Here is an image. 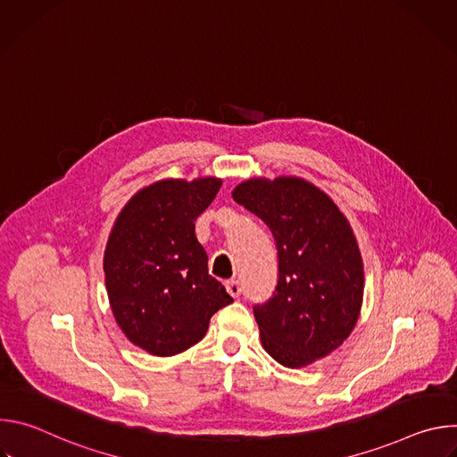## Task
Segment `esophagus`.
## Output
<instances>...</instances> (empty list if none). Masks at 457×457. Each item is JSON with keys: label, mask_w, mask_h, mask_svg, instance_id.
<instances>
[{"label": "esophagus", "mask_w": 457, "mask_h": 457, "mask_svg": "<svg viewBox=\"0 0 457 457\" xmlns=\"http://www.w3.org/2000/svg\"><path fill=\"white\" fill-rule=\"evenodd\" d=\"M226 289H228V293H229L233 298H238L240 293H242V286H240L238 280H228V282H226Z\"/></svg>", "instance_id": "esophagus-1"}]
</instances>
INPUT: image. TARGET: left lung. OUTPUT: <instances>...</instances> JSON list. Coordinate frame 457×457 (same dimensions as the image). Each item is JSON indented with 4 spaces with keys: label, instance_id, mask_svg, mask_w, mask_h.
<instances>
[{
    "label": "left lung",
    "instance_id": "8db88e82",
    "mask_svg": "<svg viewBox=\"0 0 457 457\" xmlns=\"http://www.w3.org/2000/svg\"><path fill=\"white\" fill-rule=\"evenodd\" d=\"M233 199L262 219L278 249L273 296L254 305L262 347L300 369L329 356L353 333L363 302V262L347 217L302 177H253Z\"/></svg>",
    "mask_w": 457,
    "mask_h": 457
}]
</instances>
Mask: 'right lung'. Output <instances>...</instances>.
Listing matches in <instances>:
<instances>
[{"label":"right lung","instance_id":"add662e5","mask_svg":"<svg viewBox=\"0 0 457 457\" xmlns=\"http://www.w3.org/2000/svg\"><path fill=\"white\" fill-rule=\"evenodd\" d=\"M220 186L217 177L157 180L124 204L110 231L103 270L113 318L154 356L199 344L212 316L233 302L195 237V220Z\"/></svg>","mask_w":457,"mask_h":457}]
</instances>
